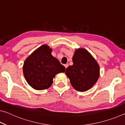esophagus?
<instances>
[{
    "label": "esophagus",
    "mask_w": 125,
    "mask_h": 125,
    "mask_svg": "<svg viewBox=\"0 0 125 125\" xmlns=\"http://www.w3.org/2000/svg\"><path fill=\"white\" fill-rule=\"evenodd\" d=\"M64 67H65V69H66L68 67V64H64Z\"/></svg>",
    "instance_id": "1"
}]
</instances>
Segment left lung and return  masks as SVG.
Wrapping results in <instances>:
<instances>
[{
	"label": "left lung",
	"mask_w": 125,
	"mask_h": 125,
	"mask_svg": "<svg viewBox=\"0 0 125 125\" xmlns=\"http://www.w3.org/2000/svg\"><path fill=\"white\" fill-rule=\"evenodd\" d=\"M73 64L67 68L65 74L72 86L79 92H85L96 83L100 75V68L87 50L79 48L72 58Z\"/></svg>",
	"instance_id": "left-lung-1"
}]
</instances>
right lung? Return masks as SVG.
<instances>
[{
  "label": "right lung",
  "instance_id": "obj_1",
  "mask_svg": "<svg viewBox=\"0 0 125 125\" xmlns=\"http://www.w3.org/2000/svg\"><path fill=\"white\" fill-rule=\"evenodd\" d=\"M52 49L43 45L27 57L23 65L25 79L36 90L50 87L57 74L64 72L65 68L51 54Z\"/></svg>",
  "mask_w": 125,
  "mask_h": 125
}]
</instances>
